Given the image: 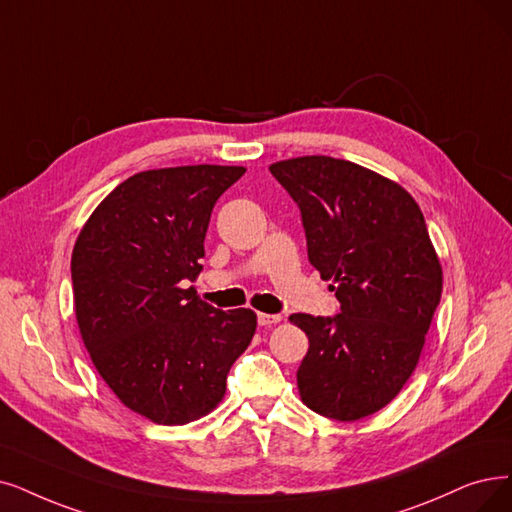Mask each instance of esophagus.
<instances>
[{
  "instance_id": "34e87169",
  "label": "esophagus",
  "mask_w": 512,
  "mask_h": 512,
  "mask_svg": "<svg viewBox=\"0 0 512 512\" xmlns=\"http://www.w3.org/2000/svg\"><path fill=\"white\" fill-rule=\"evenodd\" d=\"M281 321V315H269V313H258V325H264V327H269V325H275V323H279Z\"/></svg>"
}]
</instances>
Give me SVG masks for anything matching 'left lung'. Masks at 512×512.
<instances>
[{
	"instance_id": "left-lung-1",
	"label": "left lung",
	"mask_w": 512,
	"mask_h": 512,
	"mask_svg": "<svg viewBox=\"0 0 512 512\" xmlns=\"http://www.w3.org/2000/svg\"><path fill=\"white\" fill-rule=\"evenodd\" d=\"M302 214L309 260L340 313H296L309 338L300 399L340 422L391 403L416 370L443 290L439 256L414 197L353 161L306 155L269 168Z\"/></svg>"
}]
</instances>
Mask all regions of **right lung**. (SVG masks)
Instances as JSON below:
<instances>
[{
    "mask_svg": "<svg viewBox=\"0 0 512 512\" xmlns=\"http://www.w3.org/2000/svg\"><path fill=\"white\" fill-rule=\"evenodd\" d=\"M243 172L208 163L138 172L98 203L75 241L81 340L117 399L155 424L210 414L254 338V311H220L182 288L203 269L214 203Z\"/></svg>",
    "mask_w": 512,
    "mask_h": 512,
    "instance_id": "obj_1",
    "label": "right lung"
}]
</instances>
